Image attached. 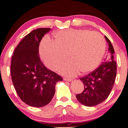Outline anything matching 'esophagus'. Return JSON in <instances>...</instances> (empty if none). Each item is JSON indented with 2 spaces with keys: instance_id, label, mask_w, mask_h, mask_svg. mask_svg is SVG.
<instances>
[{
  "instance_id": "34e87169",
  "label": "esophagus",
  "mask_w": 128,
  "mask_h": 128,
  "mask_svg": "<svg viewBox=\"0 0 128 128\" xmlns=\"http://www.w3.org/2000/svg\"><path fill=\"white\" fill-rule=\"evenodd\" d=\"M72 78H67V77H64V80H66V81H69V82H70V81H72Z\"/></svg>"
}]
</instances>
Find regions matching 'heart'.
Returning <instances> with one entry per match:
<instances>
[{
    "label": "heart",
    "mask_w": 128,
    "mask_h": 128,
    "mask_svg": "<svg viewBox=\"0 0 128 128\" xmlns=\"http://www.w3.org/2000/svg\"><path fill=\"white\" fill-rule=\"evenodd\" d=\"M106 50L104 37L97 32L87 29H68L55 34V40L45 38L40 46V52L46 65L57 70L68 59L61 69L62 73L74 76L81 70L92 71L102 60Z\"/></svg>",
    "instance_id": "b5f03b06"
}]
</instances>
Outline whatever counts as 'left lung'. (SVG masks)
I'll return each mask as SVG.
<instances>
[{
	"mask_svg": "<svg viewBox=\"0 0 128 128\" xmlns=\"http://www.w3.org/2000/svg\"><path fill=\"white\" fill-rule=\"evenodd\" d=\"M108 43V53L102 64L87 76L80 78L84 86L83 92L76 95L80 104L94 106L101 104L109 96L116 76V62L114 60V50L110 40L104 36Z\"/></svg>",
	"mask_w": 128,
	"mask_h": 128,
	"instance_id": "left-lung-1",
	"label": "left lung"
}]
</instances>
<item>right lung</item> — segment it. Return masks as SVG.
<instances>
[{
	"mask_svg": "<svg viewBox=\"0 0 128 128\" xmlns=\"http://www.w3.org/2000/svg\"><path fill=\"white\" fill-rule=\"evenodd\" d=\"M51 28L34 30L24 37L12 58L10 72L18 95L26 104L42 107L51 101L55 86L62 78L48 69L39 55L40 41Z\"/></svg>",
	"mask_w": 128,
	"mask_h": 128,
	"instance_id": "add662e5",
	"label": "right lung"
}]
</instances>
